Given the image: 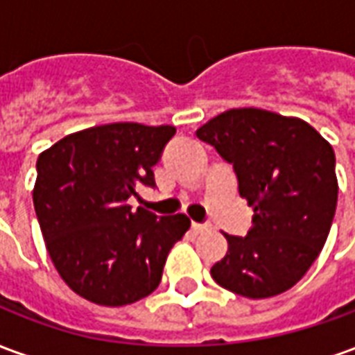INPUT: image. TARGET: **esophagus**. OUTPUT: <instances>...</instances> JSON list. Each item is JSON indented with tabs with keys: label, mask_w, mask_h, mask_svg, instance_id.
<instances>
[{
	"label": "esophagus",
	"mask_w": 355,
	"mask_h": 355,
	"mask_svg": "<svg viewBox=\"0 0 355 355\" xmlns=\"http://www.w3.org/2000/svg\"><path fill=\"white\" fill-rule=\"evenodd\" d=\"M192 230L196 232V234H201V232H207V230H209V226H207V224L192 223Z\"/></svg>",
	"instance_id": "obj_1"
}]
</instances>
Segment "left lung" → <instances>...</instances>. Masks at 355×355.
<instances>
[{
    "label": "left lung",
    "mask_w": 355,
    "mask_h": 355,
    "mask_svg": "<svg viewBox=\"0 0 355 355\" xmlns=\"http://www.w3.org/2000/svg\"><path fill=\"white\" fill-rule=\"evenodd\" d=\"M196 137L234 165L239 196L254 211L245 238L224 234L228 253L211 268L213 279L247 298L289 291L318 259L333 224V146L304 119L262 108L226 110Z\"/></svg>",
    "instance_id": "left-lung-1"
}]
</instances>
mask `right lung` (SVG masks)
I'll return each instance as SVG.
<instances>
[{
	"label": "right lung",
	"mask_w": 355,
	"mask_h": 355,
	"mask_svg": "<svg viewBox=\"0 0 355 355\" xmlns=\"http://www.w3.org/2000/svg\"><path fill=\"white\" fill-rule=\"evenodd\" d=\"M173 125L108 123L66 135L37 157L34 207L51 261L89 302L127 306L162 282L167 254L190 228L182 213L157 218L131 211Z\"/></svg>",
	"instance_id": "right-lung-1"
}]
</instances>
